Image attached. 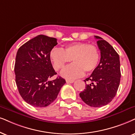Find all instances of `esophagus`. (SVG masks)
<instances>
[{"mask_svg": "<svg viewBox=\"0 0 135 135\" xmlns=\"http://www.w3.org/2000/svg\"><path fill=\"white\" fill-rule=\"evenodd\" d=\"M66 82L68 83H72L74 82V80H66Z\"/></svg>", "mask_w": 135, "mask_h": 135, "instance_id": "34e87169", "label": "esophagus"}]
</instances>
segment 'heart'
Returning <instances> with one entry per match:
<instances>
[{
    "instance_id": "heart-1",
    "label": "heart",
    "mask_w": 135,
    "mask_h": 135,
    "mask_svg": "<svg viewBox=\"0 0 135 135\" xmlns=\"http://www.w3.org/2000/svg\"><path fill=\"white\" fill-rule=\"evenodd\" d=\"M55 70L64 68L72 60L73 62L63 70L61 75L68 79H75L86 73L96 69L100 62V55L96 46L85 42H76L66 46L64 50L55 48L50 54Z\"/></svg>"
}]
</instances>
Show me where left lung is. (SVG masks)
<instances>
[{
	"mask_svg": "<svg viewBox=\"0 0 135 135\" xmlns=\"http://www.w3.org/2000/svg\"><path fill=\"white\" fill-rule=\"evenodd\" d=\"M97 45L101 54L100 63L89 77L84 80L85 89L80 93L81 100L92 107L107 105L115 97L120 85V57L108 42L98 36Z\"/></svg>",
	"mask_w": 135,
	"mask_h": 135,
	"instance_id": "obj_1",
	"label": "left lung"
}]
</instances>
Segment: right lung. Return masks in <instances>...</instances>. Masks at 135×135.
Returning <instances> with one entry per match:
<instances>
[{"label":"right lung","instance_id":"add662e5","mask_svg":"<svg viewBox=\"0 0 135 135\" xmlns=\"http://www.w3.org/2000/svg\"><path fill=\"white\" fill-rule=\"evenodd\" d=\"M57 45V38L39 35L22 45L17 52L15 82L22 98L33 107L49 106L66 83L61 76L49 80L57 74L50 57Z\"/></svg>","mask_w":135,"mask_h":135}]
</instances>
